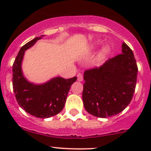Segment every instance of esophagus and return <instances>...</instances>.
Wrapping results in <instances>:
<instances>
[{
    "label": "esophagus",
    "instance_id": "34e87169",
    "mask_svg": "<svg viewBox=\"0 0 151 151\" xmlns=\"http://www.w3.org/2000/svg\"><path fill=\"white\" fill-rule=\"evenodd\" d=\"M77 80L79 81H83V75L81 74H80V73H79L77 74Z\"/></svg>",
    "mask_w": 151,
    "mask_h": 151
}]
</instances>
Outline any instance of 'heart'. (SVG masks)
Wrapping results in <instances>:
<instances>
[{
    "label": "heart",
    "instance_id": "heart-1",
    "mask_svg": "<svg viewBox=\"0 0 151 151\" xmlns=\"http://www.w3.org/2000/svg\"><path fill=\"white\" fill-rule=\"evenodd\" d=\"M94 45H95V44H94ZM108 52H109L108 48H107L106 47H104L102 48V50L101 51V55H102V56H104V55H106L107 53H108Z\"/></svg>",
    "mask_w": 151,
    "mask_h": 151
}]
</instances>
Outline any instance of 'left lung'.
Wrapping results in <instances>:
<instances>
[{
  "mask_svg": "<svg viewBox=\"0 0 151 151\" xmlns=\"http://www.w3.org/2000/svg\"><path fill=\"white\" fill-rule=\"evenodd\" d=\"M121 47L120 55L84 73V106L96 117L116 115L127 107L133 98L138 67L131 48L125 42Z\"/></svg>",
  "mask_w": 151,
  "mask_h": 151,
  "instance_id": "1",
  "label": "left lung"
}]
</instances>
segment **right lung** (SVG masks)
<instances>
[{
    "mask_svg": "<svg viewBox=\"0 0 151 151\" xmlns=\"http://www.w3.org/2000/svg\"><path fill=\"white\" fill-rule=\"evenodd\" d=\"M43 36L34 38L20 48L13 65V88L15 99L22 109L33 116L47 119L63 109L71 85L77 77L67 79L54 77L42 84H35L24 77L21 66L25 50Z\"/></svg>",
    "mask_w": 151,
    "mask_h": 151,
    "instance_id": "obj_1",
    "label": "right lung"
}]
</instances>
